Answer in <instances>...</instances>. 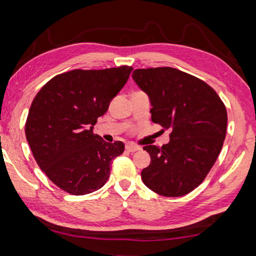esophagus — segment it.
<instances>
[{
    "label": "esophagus",
    "instance_id": "esophagus-1",
    "mask_svg": "<svg viewBox=\"0 0 256 256\" xmlns=\"http://www.w3.org/2000/svg\"><path fill=\"white\" fill-rule=\"evenodd\" d=\"M125 149H126V151H128V152H136V151L140 150V146L132 144H128L126 146H125Z\"/></svg>",
    "mask_w": 256,
    "mask_h": 256
}]
</instances>
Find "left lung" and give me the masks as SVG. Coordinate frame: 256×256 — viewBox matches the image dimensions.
Wrapping results in <instances>:
<instances>
[{"instance_id": "left-lung-1", "label": "left lung", "mask_w": 256, "mask_h": 256, "mask_svg": "<svg viewBox=\"0 0 256 256\" xmlns=\"http://www.w3.org/2000/svg\"><path fill=\"white\" fill-rule=\"evenodd\" d=\"M132 78L148 94L151 120L172 131L167 144L144 146L151 162L142 180L159 196H185L202 183L222 151L226 107L204 81L174 68H138Z\"/></svg>"}]
</instances>
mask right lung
I'll list each match as a JSON object with an SVG mask.
<instances>
[{
	"label": "right lung",
	"mask_w": 256,
	"mask_h": 256,
	"mask_svg": "<svg viewBox=\"0 0 256 256\" xmlns=\"http://www.w3.org/2000/svg\"><path fill=\"white\" fill-rule=\"evenodd\" d=\"M132 66L72 70L54 76L32 100L26 138L40 170L73 196L105 185L112 159L124 144H108L94 133L97 118L128 80Z\"/></svg>",
	"instance_id": "add662e5"
}]
</instances>
